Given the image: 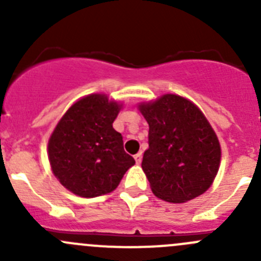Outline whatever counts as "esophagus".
Returning <instances> with one entry per match:
<instances>
[{"instance_id":"1","label":"esophagus","mask_w":261,"mask_h":261,"mask_svg":"<svg viewBox=\"0 0 261 261\" xmlns=\"http://www.w3.org/2000/svg\"><path fill=\"white\" fill-rule=\"evenodd\" d=\"M135 162H136V164H140L141 163V159H143V155H141V152H138V154L135 155Z\"/></svg>"}]
</instances>
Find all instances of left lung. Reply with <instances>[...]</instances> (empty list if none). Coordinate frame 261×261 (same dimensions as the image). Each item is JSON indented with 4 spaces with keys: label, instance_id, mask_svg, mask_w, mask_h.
<instances>
[{
    "label": "left lung",
    "instance_id": "8db88e82",
    "mask_svg": "<svg viewBox=\"0 0 261 261\" xmlns=\"http://www.w3.org/2000/svg\"><path fill=\"white\" fill-rule=\"evenodd\" d=\"M149 123V149L141 167L158 198L181 203L210 188L217 174L221 147L196 105L165 94L140 106Z\"/></svg>",
    "mask_w": 261,
    "mask_h": 261
}]
</instances>
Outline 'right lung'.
<instances>
[{
    "mask_svg": "<svg viewBox=\"0 0 261 261\" xmlns=\"http://www.w3.org/2000/svg\"><path fill=\"white\" fill-rule=\"evenodd\" d=\"M120 107L105 94H89L65 112L50 136L53 173L77 196L110 193L135 164L123 150L122 135L112 127Z\"/></svg>",
    "mask_w": 261,
    "mask_h": 261,
    "instance_id": "right-lung-1",
    "label": "right lung"
}]
</instances>
